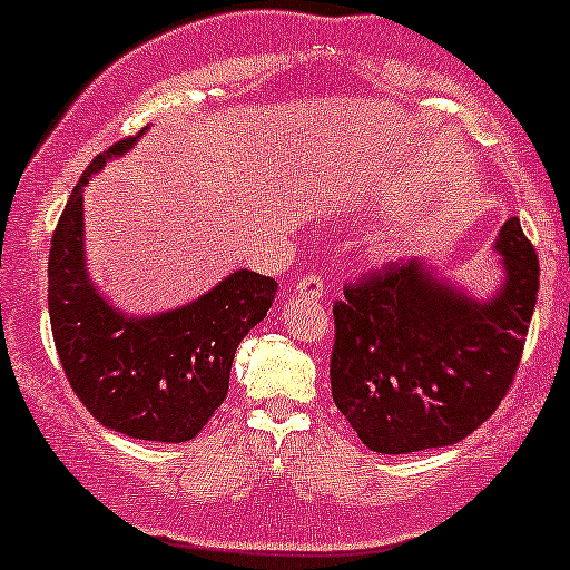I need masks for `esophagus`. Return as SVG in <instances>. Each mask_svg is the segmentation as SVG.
I'll list each match as a JSON object with an SVG mask.
<instances>
[{
    "instance_id": "34e87169",
    "label": "esophagus",
    "mask_w": 570,
    "mask_h": 570,
    "mask_svg": "<svg viewBox=\"0 0 570 570\" xmlns=\"http://www.w3.org/2000/svg\"><path fill=\"white\" fill-rule=\"evenodd\" d=\"M293 291H296L298 296H306V298H323L325 287H323V279H320L317 274H306V277H302L296 285H293Z\"/></svg>"
}]
</instances>
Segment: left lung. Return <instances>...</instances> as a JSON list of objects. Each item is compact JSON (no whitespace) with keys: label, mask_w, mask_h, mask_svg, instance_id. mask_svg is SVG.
Returning <instances> with one entry per match:
<instances>
[{"label":"left lung","mask_w":570,"mask_h":570,"mask_svg":"<svg viewBox=\"0 0 570 570\" xmlns=\"http://www.w3.org/2000/svg\"><path fill=\"white\" fill-rule=\"evenodd\" d=\"M507 283L474 302L420 261L350 279L334 304L331 393L382 455L458 444L495 412L520 368L539 296V258L520 217L495 242Z\"/></svg>","instance_id":"1"}]
</instances>
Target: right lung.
Masks as SVG:
<instances>
[{
  "instance_id": "obj_1",
  "label": "right lung",
  "mask_w": 570,
  "mask_h": 570,
  "mask_svg": "<svg viewBox=\"0 0 570 570\" xmlns=\"http://www.w3.org/2000/svg\"><path fill=\"white\" fill-rule=\"evenodd\" d=\"M134 142L137 137L120 139L88 164L56 223L48 255L50 328L69 385L101 425L177 444L194 439L223 404L236 347L266 317L277 283L242 268L175 312H115L82 266V185Z\"/></svg>"
}]
</instances>
